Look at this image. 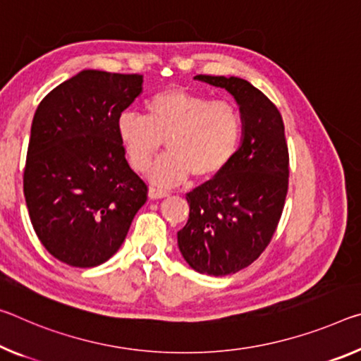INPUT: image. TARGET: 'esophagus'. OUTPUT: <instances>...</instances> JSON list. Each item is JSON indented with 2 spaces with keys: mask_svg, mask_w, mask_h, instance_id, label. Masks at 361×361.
<instances>
[{
  "mask_svg": "<svg viewBox=\"0 0 361 361\" xmlns=\"http://www.w3.org/2000/svg\"><path fill=\"white\" fill-rule=\"evenodd\" d=\"M169 196V191L162 190V188L159 186H151L149 188V197L151 199H162V197H167Z\"/></svg>",
  "mask_w": 361,
  "mask_h": 361,
  "instance_id": "34e87169",
  "label": "esophagus"
}]
</instances>
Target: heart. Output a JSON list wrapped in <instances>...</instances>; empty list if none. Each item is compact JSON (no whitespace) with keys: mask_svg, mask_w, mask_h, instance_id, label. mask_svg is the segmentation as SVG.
Wrapping results in <instances>:
<instances>
[{"mask_svg":"<svg viewBox=\"0 0 361 361\" xmlns=\"http://www.w3.org/2000/svg\"><path fill=\"white\" fill-rule=\"evenodd\" d=\"M244 133L236 104L185 88L159 91L145 101V117L123 112L117 135L138 171L149 169L164 141L169 154L154 165L149 176L162 186L178 185L192 175L209 180L220 175L236 156Z\"/></svg>","mask_w":361,"mask_h":361,"instance_id":"obj_1","label":"heart"}]
</instances>
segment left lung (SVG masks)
<instances>
[{
	"instance_id": "8db88e82",
	"label": "left lung",
	"mask_w": 361,
	"mask_h": 361,
	"mask_svg": "<svg viewBox=\"0 0 361 361\" xmlns=\"http://www.w3.org/2000/svg\"><path fill=\"white\" fill-rule=\"evenodd\" d=\"M234 96L244 120L241 146L220 175L186 194L190 219L178 247L192 270L225 276L249 267L270 244L289 185V151L276 106L238 77L196 75Z\"/></svg>"
}]
</instances>
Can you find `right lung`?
Instances as JSON below:
<instances>
[{"instance_id":"add662e5","label":"right lung","mask_w":361,"mask_h":361,"mask_svg":"<svg viewBox=\"0 0 361 361\" xmlns=\"http://www.w3.org/2000/svg\"><path fill=\"white\" fill-rule=\"evenodd\" d=\"M141 91L140 73L82 71L37 107L24 196L38 239L67 265L111 259L146 202L147 185L117 135L118 117Z\"/></svg>"}]
</instances>
